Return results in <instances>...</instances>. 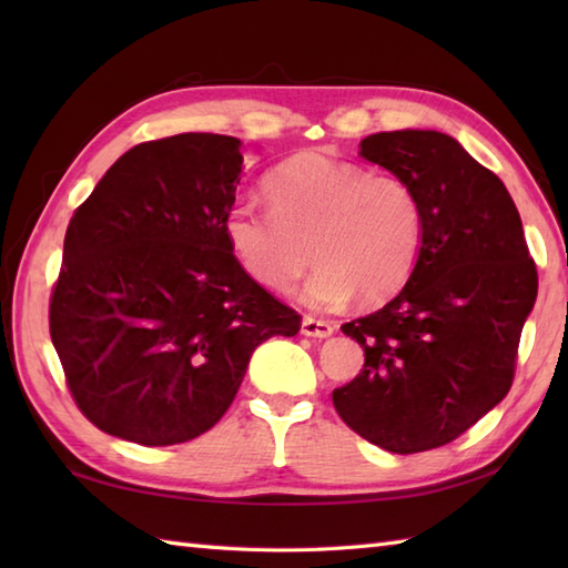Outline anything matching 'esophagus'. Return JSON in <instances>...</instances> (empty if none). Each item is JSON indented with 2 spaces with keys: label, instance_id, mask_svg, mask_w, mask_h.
<instances>
[{
  "label": "esophagus",
  "instance_id": "esophagus-1",
  "mask_svg": "<svg viewBox=\"0 0 568 568\" xmlns=\"http://www.w3.org/2000/svg\"><path fill=\"white\" fill-rule=\"evenodd\" d=\"M334 324L324 322V320H315V317H305L303 320V334L305 336H315V339H327V336L334 334Z\"/></svg>",
  "mask_w": 568,
  "mask_h": 568
}]
</instances>
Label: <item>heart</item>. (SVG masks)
I'll list each match as a JSON object with an SVG mask.
<instances>
[{"label":"heart","instance_id":"b5f03b06","mask_svg":"<svg viewBox=\"0 0 568 568\" xmlns=\"http://www.w3.org/2000/svg\"><path fill=\"white\" fill-rule=\"evenodd\" d=\"M265 195L273 210L232 204L224 236L244 273L271 291H293L312 258L322 265L303 300L317 310L344 307L358 293L378 303L413 273L425 220L403 178L371 175L358 163L305 151L277 168Z\"/></svg>","mask_w":568,"mask_h":568}]
</instances>
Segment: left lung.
I'll use <instances>...</instances> for the list:
<instances>
[{"instance_id": "obj_1", "label": "left lung", "mask_w": 568, "mask_h": 568, "mask_svg": "<svg viewBox=\"0 0 568 568\" xmlns=\"http://www.w3.org/2000/svg\"><path fill=\"white\" fill-rule=\"evenodd\" d=\"M361 155L417 192L422 244L407 283L342 332L364 348L336 413L393 454L454 442L508 395L537 268L503 180L442 131H381Z\"/></svg>"}]
</instances>
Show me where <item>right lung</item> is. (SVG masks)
Returning a JSON list of instances; mask_svg holds the SVG:
<instances>
[{"label": "right lung", "mask_w": 568, "mask_h": 568, "mask_svg": "<svg viewBox=\"0 0 568 568\" xmlns=\"http://www.w3.org/2000/svg\"><path fill=\"white\" fill-rule=\"evenodd\" d=\"M241 168L234 136L146 141L72 214L51 339L82 415L112 437H200L234 403L256 346L300 332L297 312L229 251Z\"/></svg>", "instance_id": "right-lung-1"}]
</instances>
